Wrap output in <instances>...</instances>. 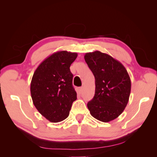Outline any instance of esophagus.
<instances>
[{
	"mask_svg": "<svg viewBox=\"0 0 157 157\" xmlns=\"http://www.w3.org/2000/svg\"><path fill=\"white\" fill-rule=\"evenodd\" d=\"M82 92H83V88H82V87H80V88H79V94H82Z\"/></svg>",
	"mask_w": 157,
	"mask_h": 157,
	"instance_id": "obj_1",
	"label": "esophagus"
}]
</instances>
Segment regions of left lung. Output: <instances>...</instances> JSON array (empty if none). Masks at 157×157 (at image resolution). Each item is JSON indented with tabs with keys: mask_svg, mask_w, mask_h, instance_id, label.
Listing matches in <instances>:
<instances>
[{
	"mask_svg": "<svg viewBox=\"0 0 157 157\" xmlns=\"http://www.w3.org/2000/svg\"><path fill=\"white\" fill-rule=\"evenodd\" d=\"M84 59L95 78L94 96L87 104L92 117L109 122L121 114L129 101L131 80L125 67L100 51L88 52Z\"/></svg>",
	"mask_w": 157,
	"mask_h": 157,
	"instance_id": "left-lung-1",
	"label": "left lung"
}]
</instances>
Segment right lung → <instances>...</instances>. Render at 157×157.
<instances>
[{"mask_svg": "<svg viewBox=\"0 0 157 157\" xmlns=\"http://www.w3.org/2000/svg\"><path fill=\"white\" fill-rule=\"evenodd\" d=\"M77 56L76 52L65 51L53 53L40 64L33 75L30 86L33 103L49 121L65 119L77 99L69 69Z\"/></svg>", "mask_w": 157, "mask_h": 157, "instance_id": "right-lung-1", "label": "right lung"}]
</instances>
